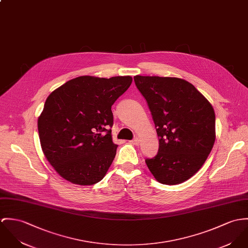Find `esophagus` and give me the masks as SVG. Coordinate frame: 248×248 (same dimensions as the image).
I'll return each mask as SVG.
<instances>
[{"label":"esophagus","mask_w":248,"mask_h":248,"mask_svg":"<svg viewBox=\"0 0 248 248\" xmlns=\"http://www.w3.org/2000/svg\"><path fill=\"white\" fill-rule=\"evenodd\" d=\"M130 143H131V144H134V145H139L140 139H139L138 137H135V139H133V140L130 141Z\"/></svg>","instance_id":"obj_1"}]
</instances>
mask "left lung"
I'll return each mask as SVG.
<instances>
[{"label":"left lung","mask_w":248,"mask_h":248,"mask_svg":"<svg viewBox=\"0 0 248 248\" xmlns=\"http://www.w3.org/2000/svg\"><path fill=\"white\" fill-rule=\"evenodd\" d=\"M159 138L157 155L146 164L164 185L192 177L203 165L215 142V113L203 94L178 78L135 76Z\"/></svg>","instance_id":"1"}]
</instances>
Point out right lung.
Returning a JSON list of instances; mask_svg holds the SVG:
<instances>
[{"instance_id": "obj_1", "label": "right lung", "mask_w": 248, "mask_h": 248, "mask_svg": "<svg viewBox=\"0 0 248 248\" xmlns=\"http://www.w3.org/2000/svg\"><path fill=\"white\" fill-rule=\"evenodd\" d=\"M133 78L82 76L53 91L38 119L45 157L65 180L90 186L102 180L116 155L112 105Z\"/></svg>"}]
</instances>
